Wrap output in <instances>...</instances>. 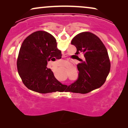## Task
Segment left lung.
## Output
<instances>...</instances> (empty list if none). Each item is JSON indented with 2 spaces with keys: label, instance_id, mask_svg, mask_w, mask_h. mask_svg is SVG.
I'll return each mask as SVG.
<instances>
[{
  "label": "left lung",
  "instance_id": "obj_1",
  "mask_svg": "<svg viewBox=\"0 0 128 128\" xmlns=\"http://www.w3.org/2000/svg\"><path fill=\"white\" fill-rule=\"evenodd\" d=\"M71 44L76 47L75 55L82 54L84 59L78 64L76 81L68 86V92L86 94L99 88L109 74L111 63L107 50L95 34L83 32L76 35Z\"/></svg>",
  "mask_w": 128,
  "mask_h": 128
}]
</instances>
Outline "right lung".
Wrapping results in <instances>:
<instances>
[{"mask_svg": "<svg viewBox=\"0 0 128 128\" xmlns=\"http://www.w3.org/2000/svg\"><path fill=\"white\" fill-rule=\"evenodd\" d=\"M56 39L46 31H36L24 40L17 60L18 74L30 90L39 93L64 90L66 85L56 79L46 67L48 61L61 58Z\"/></svg>", "mask_w": 128, "mask_h": 128, "instance_id": "add662e5", "label": "right lung"}]
</instances>
